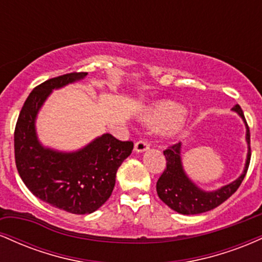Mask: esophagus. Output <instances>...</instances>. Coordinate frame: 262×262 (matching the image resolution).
Wrapping results in <instances>:
<instances>
[{
    "label": "esophagus",
    "mask_w": 262,
    "mask_h": 262,
    "mask_svg": "<svg viewBox=\"0 0 262 262\" xmlns=\"http://www.w3.org/2000/svg\"><path fill=\"white\" fill-rule=\"evenodd\" d=\"M149 148H150V144L146 140L137 141L134 145V150L137 152H143V151H145V150H148Z\"/></svg>",
    "instance_id": "1"
}]
</instances>
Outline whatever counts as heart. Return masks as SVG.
I'll return each mask as SVG.
<instances>
[{"instance_id":"b5f03b06","label":"heart","mask_w":262,"mask_h":262,"mask_svg":"<svg viewBox=\"0 0 262 262\" xmlns=\"http://www.w3.org/2000/svg\"><path fill=\"white\" fill-rule=\"evenodd\" d=\"M185 116V108L175 102H162L151 107L144 114L143 121L146 124L159 129L175 130Z\"/></svg>"}]
</instances>
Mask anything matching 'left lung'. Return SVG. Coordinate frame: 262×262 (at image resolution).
<instances>
[{"label": "left lung", "instance_id": "obj_1", "mask_svg": "<svg viewBox=\"0 0 262 262\" xmlns=\"http://www.w3.org/2000/svg\"><path fill=\"white\" fill-rule=\"evenodd\" d=\"M233 111L239 114L245 123L246 143H248L249 150L244 171L235 181L229 183V185H225L217 191H203V189L197 187L183 171L181 161V143L173 144L166 150H164V155L166 158V169L164 170L162 175L159 177L158 182H156V192H158V196L162 202L167 204L175 212L187 215L208 212V210L214 209L215 207L225 202L242 185L243 180L248 172L251 158L250 130H249V125L245 121L244 113H243V110L239 104H235L233 107Z\"/></svg>", "mask_w": 262, "mask_h": 262}]
</instances>
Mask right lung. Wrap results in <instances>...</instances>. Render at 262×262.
I'll return each instance as SVG.
<instances>
[{
    "mask_svg": "<svg viewBox=\"0 0 262 262\" xmlns=\"http://www.w3.org/2000/svg\"><path fill=\"white\" fill-rule=\"evenodd\" d=\"M86 75H61L35 87L14 129V159L22 181L34 196L73 214L92 213L106 202L116 185L117 170L133 150V141L118 140L108 133L74 152L44 148L39 143L35 118L48 96Z\"/></svg>",
    "mask_w": 262,
    "mask_h": 262,
    "instance_id": "obj_1",
    "label": "right lung"
}]
</instances>
